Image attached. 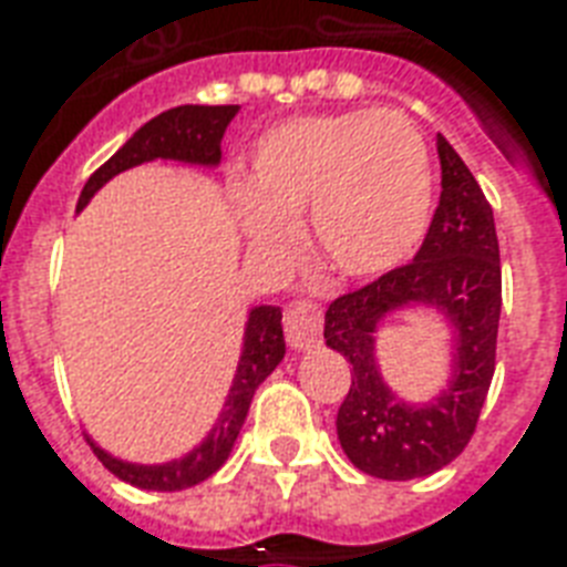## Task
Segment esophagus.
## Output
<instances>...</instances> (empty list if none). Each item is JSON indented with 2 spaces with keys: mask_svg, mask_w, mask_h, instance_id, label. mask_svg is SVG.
I'll use <instances>...</instances> for the list:
<instances>
[{
  "mask_svg": "<svg viewBox=\"0 0 567 567\" xmlns=\"http://www.w3.org/2000/svg\"><path fill=\"white\" fill-rule=\"evenodd\" d=\"M320 327H323V315H320L318 302H293L291 309L285 311V338L293 350H311L320 344Z\"/></svg>",
  "mask_w": 567,
  "mask_h": 567,
  "instance_id": "obj_1",
  "label": "esophagus"
}]
</instances>
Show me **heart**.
<instances>
[{"instance_id":"obj_1","label":"heart","mask_w":567,"mask_h":567,"mask_svg":"<svg viewBox=\"0 0 567 567\" xmlns=\"http://www.w3.org/2000/svg\"><path fill=\"white\" fill-rule=\"evenodd\" d=\"M435 167L400 111H341L276 123L247 155L231 212L249 249L285 256L309 212L315 252L344 279L391 274L430 229Z\"/></svg>"}]
</instances>
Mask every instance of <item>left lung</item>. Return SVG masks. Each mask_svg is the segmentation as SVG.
I'll use <instances>...</instances> for the list:
<instances>
[{"mask_svg":"<svg viewBox=\"0 0 567 567\" xmlns=\"http://www.w3.org/2000/svg\"><path fill=\"white\" fill-rule=\"evenodd\" d=\"M441 199L409 265L338 297L323 338L353 364L336 430L347 458L377 480H417L450 465L474 435L494 377L501 323V247L492 205L474 173L439 135ZM426 308L449 320L454 359L449 385L426 404H409L386 385L375 359L381 323Z\"/></svg>","mask_w":567,"mask_h":567,"instance_id":"obj_1","label":"left lung"}]
</instances>
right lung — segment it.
Returning a JSON list of instances; mask_svg holds the SVG:
<instances>
[{
  "mask_svg": "<svg viewBox=\"0 0 567 567\" xmlns=\"http://www.w3.org/2000/svg\"><path fill=\"white\" fill-rule=\"evenodd\" d=\"M235 114H238V105H179V109H171L153 117L87 179L75 212H82L102 185H109L114 176L132 171L137 164L164 158V162L194 164V167H217L220 164L223 132ZM282 359V309L279 306H252L247 323H244V344H240V359L235 377H231L229 394L223 400L220 414H217L208 435L190 453L171 458V462H158V465H137V462L111 456L109 450H102L91 435H87V444L111 474L123 483L135 485V488H146V492L190 488V485L217 474L223 462L229 458L240 426L247 421L256 388L276 371V364Z\"/></svg>",
  "mask_w": 567,
  "mask_h": 567,
  "instance_id": "right-lung-1",
  "label": "right lung"
}]
</instances>
